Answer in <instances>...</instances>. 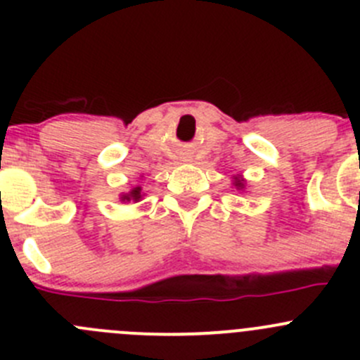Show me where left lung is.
I'll return each mask as SVG.
<instances>
[{"label":"left lung","instance_id":"left-lung-1","mask_svg":"<svg viewBox=\"0 0 360 360\" xmlns=\"http://www.w3.org/2000/svg\"><path fill=\"white\" fill-rule=\"evenodd\" d=\"M237 186H242V183H240V181H238V183H237Z\"/></svg>","mask_w":360,"mask_h":360}]
</instances>
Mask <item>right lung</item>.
Wrapping results in <instances>:
<instances>
[{
	"label": "right lung",
	"mask_w": 360,
	"mask_h": 360,
	"mask_svg": "<svg viewBox=\"0 0 360 360\" xmlns=\"http://www.w3.org/2000/svg\"><path fill=\"white\" fill-rule=\"evenodd\" d=\"M130 197H132L134 200H137V198L141 197V195H139V188H136V190H134L132 193H130ZM130 197H129V195H127V197H123V198H127V200H130Z\"/></svg>",
	"instance_id": "add662e5"
}]
</instances>
